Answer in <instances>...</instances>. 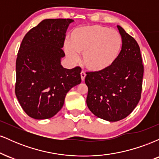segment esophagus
<instances>
[{
	"instance_id": "esophagus-1",
	"label": "esophagus",
	"mask_w": 159,
	"mask_h": 159,
	"mask_svg": "<svg viewBox=\"0 0 159 159\" xmlns=\"http://www.w3.org/2000/svg\"><path fill=\"white\" fill-rule=\"evenodd\" d=\"M81 77L82 81H84L85 77H86V73H85L84 71H81Z\"/></svg>"
}]
</instances>
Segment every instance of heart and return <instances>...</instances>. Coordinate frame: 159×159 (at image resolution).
I'll return each mask as SVG.
<instances>
[{
    "mask_svg": "<svg viewBox=\"0 0 159 159\" xmlns=\"http://www.w3.org/2000/svg\"><path fill=\"white\" fill-rule=\"evenodd\" d=\"M123 48V39L117 31L99 25L75 29L65 52L71 60L77 61L78 54L84 55L89 70L105 72L118 60Z\"/></svg>",
    "mask_w": 159,
    "mask_h": 159,
    "instance_id": "1",
    "label": "heart"
}]
</instances>
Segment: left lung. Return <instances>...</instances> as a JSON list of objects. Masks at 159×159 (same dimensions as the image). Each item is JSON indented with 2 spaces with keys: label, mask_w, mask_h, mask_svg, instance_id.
Listing matches in <instances>:
<instances>
[{
  "label": "left lung",
  "mask_w": 159,
  "mask_h": 159,
  "mask_svg": "<svg viewBox=\"0 0 159 159\" xmlns=\"http://www.w3.org/2000/svg\"><path fill=\"white\" fill-rule=\"evenodd\" d=\"M123 48L114 65L105 72H86L87 105L94 115L110 122L129 116L139 102L143 65L136 40L118 25Z\"/></svg>",
  "instance_id": "left-lung-1"
}]
</instances>
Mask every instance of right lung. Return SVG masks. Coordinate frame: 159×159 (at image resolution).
Segmentation results:
<instances>
[{
  "label": "right lung",
  "instance_id": "1",
  "mask_svg": "<svg viewBox=\"0 0 159 159\" xmlns=\"http://www.w3.org/2000/svg\"><path fill=\"white\" fill-rule=\"evenodd\" d=\"M70 19L42 21L23 38L16 63V96L30 117H52L64 104L66 95L81 82V68L65 69L61 59Z\"/></svg>",
  "mask_w": 159,
  "mask_h": 159
}]
</instances>
